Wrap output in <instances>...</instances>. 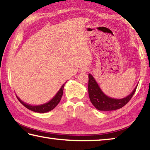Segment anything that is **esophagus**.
<instances>
[{"mask_svg":"<svg viewBox=\"0 0 150 150\" xmlns=\"http://www.w3.org/2000/svg\"><path fill=\"white\" fill-rule=\"evenodd\" d=\"M88 71V68L87 67H81V72H83V73H86V72H87Z\"/></svg>","mask_w":150,"mask_h":150,"instance_id":"34e87169","label":"esophagus"}]
</instances>
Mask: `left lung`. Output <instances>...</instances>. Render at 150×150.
Wrapping results in <instances>:
<instances>
[{
    "label": "left lung",
    "instance_id": "1",
    "mask_svg": "<svg viewBox=\"0 0 150 150\" xmlns=\"http://www.w3.org/2000/svg\"><path fill=\"white\" fill-rule=\"evenodd\" d=\"M138 87V86H137ZM137 87L134 88L130 95L122 99H115L109 97L104 94L96 82L95 79L91 74H88V96L91 103L95 107L99 110L110 111L121 108L125 106L135 93Z\"/></svg>",
    "mask_w": 150,
    "mask_h": 150
}]
</instances>
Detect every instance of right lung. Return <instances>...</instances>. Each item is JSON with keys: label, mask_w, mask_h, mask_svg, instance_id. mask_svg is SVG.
Instances as JSON below:
<instances>
[{"label": "right lung", "mask_w": 150, "mask_h": 150, "mask_svg": "<svg viewBox=\"0 0 150 150\" xmlns=\"http://www.w3.org/2000/svg\"><path fill=\"white\" fill-rule=\"evenodd\" d=\"M64 85L65 84H63L62 85V87H61L59 91H58L56 95H55V96L52 98V100L49 101L48 103H45L44 105H38V106L30 105H28V104L24 103L23 101L20 100L18 96H17V98L18 99L20 103L22 104L25 107L27 108L28 109H29L30 110L35 112H40V113L47 112H49L53 110V109H54L60 102L61 98H62V95H63V88H64Z\"/></svg>", "instance_id": "add662e5"}]
</instances>
